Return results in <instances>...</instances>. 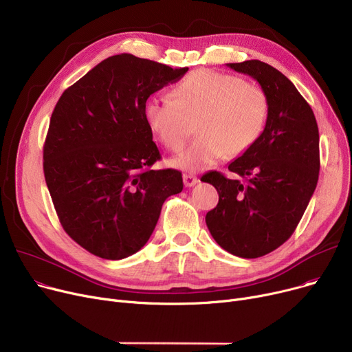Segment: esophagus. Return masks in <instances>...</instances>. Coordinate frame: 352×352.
<instances>
[{
	"label": "esophagus",
	"mask_w": 352,
	"mask_h": 352,
	"mask_svg": "<svg viewBox=\"0 0 352 352\" xmlns=\"http://www.w3.org/2000/svg\"><path fill=\"white\" fill-rule=\"evenodd\" d=\"M182 179H184V184H186V187H192V186H195V184H198V181H199L192 174H184Z\"/></svg>",
	"instance_id": "obj_1"
}]
</instances>
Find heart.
<instances>
[{
  "label": "heart",
  "instance_id": "1",
  "mask_svg": "<svg viewBox=\"0 0 352 352\" xmlns=\"http://www.w3.org/2000/svg\"><path fill=\"white\" fill-rule=\"evenodd\" d=\"M268 114L270 101L261 87L212 69L190 74L174 88V98L154 96L145 104L148 125L168 150H181L197 121L198 138L171 160V165L190 173L247 153L263 135Z\"/></svg>",
  "mask_w": 352,
  "mask_h": 352
}]
</instances>
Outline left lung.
I'll return each instance as SVG.
<instances>
[{"instance_id":"obj_1","label":"left lung","mask_w":352,"mask_h":352,"mask_svg":"<svg viewBox=\"0 0 352 352\" xmlns=\"http://www.w3.org/2000/svg\"><path fill=\"white\" fill-rule=\"evenodd\" d=\"M261 85L270 101L263 135L228 170L202 175L219 199L206 223L217 244L241 258L263 256L283 245L297 228L316 191L320 134L316 116L295 85L276 68L258 60L227 64Z\"/></svg>"}]
</instances>
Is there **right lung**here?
<instances>
[{
  "label": "right lung",
  "instance_id": "right-lung-1",
  "mask_svg": "<svg viewBox=\"0 0 352 352\" xmlns=\"http://www.w3.org/2000/svg\"><path fill=\"white\" fill-rule=\"evenodd\" d=\"M188 71L133 54L101 61L67 88L44 144V175L64 231L104 260H122L150 239L164 201L182 191L145 118L151 94Z\"/></svg>",
  "mask_w": 352,
  "mask_h": 352
}]
</instances>
